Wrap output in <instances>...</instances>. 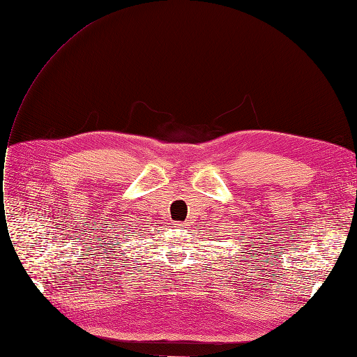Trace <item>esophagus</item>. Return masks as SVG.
Returning <instances> with one entry per match:
<instances>
[{
    "label": "esophagus",
    "instance_id": "1",
    "mask_svg": "<svg viewBox=\"0 0 357 357\" xmlns=\"http://www.w3.org/2000/svg\"><path fill=\"white\" fill-rule=\"evenodd\" d=\"M175 227H176L178 229L183 231V229H185V228L188 227V223H183V222H176V223H175Z\"/></svg>",
    "mask_w": 357,
    "mask_h": 357
}]
</instances>
